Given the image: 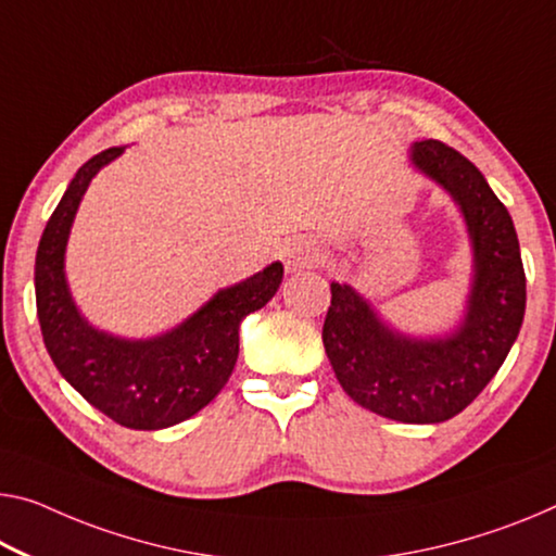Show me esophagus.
<instances>
[{
    "mask_svg": "<svg viewBox=\"0 0 556 556\" xmlns=\"http://www.w3.org/2000/svg\"><path fill=\"white\" fill-rule=\"evenodd\" d=\"M280 258H283L288 273L311 268L313 263L320 258V245L315 243L313 238H305V236L293 238V241H288L283 245V251H280Z\"/></svg>",
    "mask_w": 556,
    "mask_h": 556,
    "instance_id": "esophagus-1",
    "label": "esophagus"
}]
</instances>
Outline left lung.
I'll list each match as a JSON object with an SVG mask.
<instances>
[{
    "instance_id": "1",
    "label": "left lung",
    "mask_w": 556,
    "mask_h": 556,
    "mask_svg": "<svg viewBox=\"0 0 556 556\" xmlns=\"http://www.w3.org/2000/svg\"><path fill=\"white\" fill-rule=\"evenodd\" d=\"M413 164L452 193L475 249V286L455 336L409 340L382 326L350 286H330L323 345L336 378L357 405L397 422H445L472 403L519 336L527 280L517 230L472 161L425 139Z\"/></svg>"
}]
</instances>
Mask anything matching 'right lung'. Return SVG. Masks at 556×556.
Wrapping results in <instances>:
<instances>
[{
    "label": "right lung",
    "mask_w": 556,
    "mask_h": 556,
    "mask_svg": "<svg viewBox=\"0 0 556 556\" xmlns=\"http://www.w3.org/2000/svg\"><path fill=\"white\" fill-rule=\"evenodd\" d=\"M122 147L89 159L47 220L37 249L34 288L45 345L56 370L79 395L131 430H164L206 407L230 378L238 357V326L266 305L283 280L270 263L211 301L176 330L151 340H122L81 318L64 278V249L84 191Z\"/></svg>",
    "instance_id": "right-lung-1"
}]
</instances>
